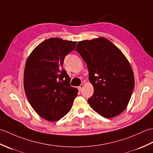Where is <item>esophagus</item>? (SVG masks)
<instances>
[{
    "label": "esophagus",
    "mask_w": 153,
    "mask_h": 153,
    "mask_svg": "<svg viewBox=\"0 0 153 153\" xmlns=\"http://www.w3.org/2000/svg\"><path fill=\"white\" fill-rule=\"evenodd\" d=\"M83 87H84L83 84H81V85L78 87V90L79 91H81L82 90V89L83 88Z\"/></svg>",
    "instance_id": "34e87169"
}]
</instances>
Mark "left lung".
<instances>
[{
    "instance_id": "obj_1",
    "label": "left lung",
    "mask_w": 153,
    "mask_h": 153,
    "mask_svg": "<svg viewBox=\"0 0 153 153\" xmlns=\"http://www.w3.org/2000/svg\"><path fill=\"white\" fill-rule=\"evenodd\" d=\"M76 51L82 56L94 87L87 101L104 118L121 114L128 106L135 79L130 64L122 51L105 38L79 41Z\"/></svg>"
}]
</instances>
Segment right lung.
Returning a JSON list of instances; mask_svg holds the SVG:
<instances>
[{
    "label": "right lung",
    "mask_w": 153,
    "mask_h": 153,
    "mask_svg": "<svg viewBox=\"0 0 153 153\" xmlns=\"http://www.w3.org/2000/svg\"><path fill=\"white\" fill-rule=\"evenodd\" d=\"M77 42L51 38L31 52L25 64V95L38 115L51 122L60 120L72 106L78 89L70 86V78L62 67L65 56Z\"/></svg>",
    "instance_id": "1"
}]
</instances>
